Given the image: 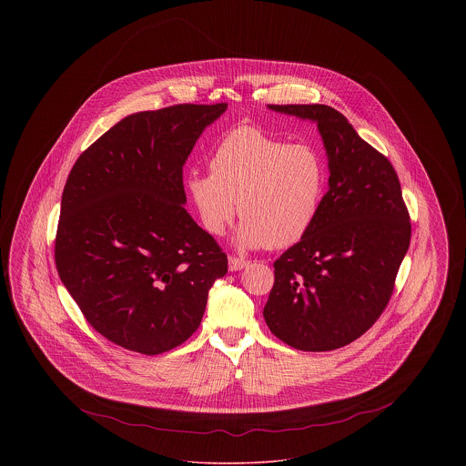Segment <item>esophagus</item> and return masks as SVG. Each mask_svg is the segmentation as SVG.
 I'll list each match as a JSON object with an SVG mask.
<instances>
[{"label":"esophagus","mask_w":466,"mask_h":466,"mask_svg":"<svg viewBox=\"0 0 466 466\" xmlns=\"http://www.w3.org/2000/svg\"><path fill=\"white\" fill-rule=\"evenodd\" d=\"M248 266H249V260H244V258H239V257H230L228 258V268L230 270H241V268Z\"/></svg>","instance_id":"1"}]
</instances>
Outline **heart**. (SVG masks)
Returning a JSON list of instances; mask_svg holds the SVG:
<instances>
[{
    "instance_id": "1",
    "label": "heart",
    "mask_w": 466,
    "mask_h": 466,
    "mask_svg": "<svg viewBox=\"0 0 466 466\" xmlns=\"http://www.w3.org/2000/svg\"><path fill=\"white\" fill-rule=\"evenodd\" d=\"M329 167L309 143H289L257 127L225 134L209 175L188 171L183 187L202 228L220 236L236 215L243 248H289L308 236L327 192Z\"/></svg>"
}]
</instances>
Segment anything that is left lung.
I'll list each match as a JSON object with an SVG mask.
<instances>
[{
    "mask_svg": "<svg viewBox=\"0 0 466 466\" xmlns=\"http://www.w3.org/2000/svg\"><path fill=\"white\" fill-rule=\"evenodd\" d=\"M318 124L329 192L308 236L274 262L264 318L300 351H333L367 332L386 309L410 243V217L388 157L325 105H268Z\"/></svg>",
    "mask_w": 466,
    "mask_h": 466,
    "instance_id": "8db88e82",
    "label": "left lung"
}]
</instances>
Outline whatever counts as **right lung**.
<instances>
[{
	"mask_svg": "<svg viewBox=\"0 0 466 466\" xmlns=\"http://www.w3.org/2000/svg\"><path fill=\"white\" fill-rule=\"evenodd\" d=\"M227 103L139 111L76 158L56 234L63 285L96 332L160 355L199 329L227 255L185 209L183 166Z\"/></svg>",
	"mask_w": 466,
	"mask_h": 466,
	"instance_id": "right-lung-1",
	"label": "right lung"
}]
</instances>
